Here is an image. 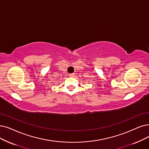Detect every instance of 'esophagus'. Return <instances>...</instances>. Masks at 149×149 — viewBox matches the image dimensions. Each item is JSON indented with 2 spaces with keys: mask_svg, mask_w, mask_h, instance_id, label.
Instances as JSON below:
<instances>
[{
  "mask_svg": "<svg viewBox=\"0 0 149 149\" xmlns=\"http://www.w3.org/2000/svg\"><path fill=\"white\" fill-rule=\"evenodd\" d=\"M74 73H71V74H69V76L70 77H73L74 76Z\"/></svg>",
  "mask_w": 149,
  "mask_h": 149,
  "instance_id": "esophagus-1",
  "label": "esophagus"
}]
</instances>
